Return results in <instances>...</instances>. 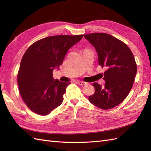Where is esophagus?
Listing matches in <instances>:
<instances>
[{"label":"esophagus","instance_id":"34e87169","mask_svg":"<svg viewBox=\"0 0 151 151\" xmlns=\"http://www.w3.org/2000/svg\"><path fill=\"white\" fill-rule=\"evenodd\" d=\"M77 83H78V84L81 85V86H84V85H86V84H87V83H86V82H83V81H77Z\"/></svg>","mask_w":151,"mask_h":151}]
</instances>
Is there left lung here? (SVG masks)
<instances>
[{"instance_id": "left-lung-1", "label": "left lung", "mask_w": 151, "mask_h": 151, "mask_svg": "<svg viewBox=\"0 0 151 151\" xmlns=\"http://www.w3.org/2000/svg\"><path fill=\"white\" fill-rule=\"evenodd\" d=\"M94 46L99 63L107 70L104 73V86L93 83L95 89L88 99L96 106L109 110L119 104L132 88L137 73V65L132 51L123 41L106 33L84 35Z\"/></svg>"}]
</instances>
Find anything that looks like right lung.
<instances>
[{
    "mask_svg": "<svg viewBox=\"0 0 151 151\" xmlns=\"http://www.w3.org/2000/svg\"><path fill=\"white\" fill-rule=\"evenodd\" d=\"M83 35H60L45 37L28 47L22 58L17 74L22 100L38 115H47L58 107L70 82L53 78V70L62 65L67 51Z\"/></svg>",
    "mask_w": 151,
    "mask_h": 151,
    "instance_id": "1",
    "label": "right lung"
}]
</instances>
